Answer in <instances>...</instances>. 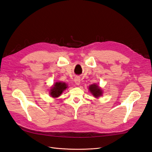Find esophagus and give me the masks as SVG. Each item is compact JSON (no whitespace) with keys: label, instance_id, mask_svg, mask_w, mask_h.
I'll use <instances>...</instances> for the list:
<instances>
[{"label":"esophagus","instance_id":"obj_1","mask_svg":"<svg viewBox=\"0 0 152 152\" xmlns=\"http://www.w3.org/2000/svg\"><path fill=\"white\" fill-rule=\"evenodd\" d=\"M74 81H75V84H77V85H79L80 83V78L78 77H77L75 78Z\"/></svg>","mask_w":152,"mask_h":152}]
</instances>
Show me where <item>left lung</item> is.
Here are the masks:
<instances>
[{
	"label": "left lung",
	"instance_id": "left-lung-1",
	"mask_svg": "<svg viewBox=\"0 0 152 152\" xmlns=\"http://www.w3.org/2000/svg\"><path fill=\"white\" fill-rule=\"evenodd\" d=\"M89 91L96 98H98L99 96L102 95V90L99 87V86L96 84H93L89 86Z\"/></svg>",
	"mask_w": 152,
	"mask_h": 152
}]
</instances>
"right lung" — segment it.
I'll list each match as a JSON object with an SVG mask.
<instances>
[{"instance_id": "add662e5", "label": "right lung", "mask_w": 152, "mask_h": 152, "mask_svg": "<svg viewBox=\"0 0 152 152\" xmlns=\"http://www.w3.org/2000/svg\"><path fill=\"white\" fill-rule=\"evenodd\" d=\"M67 86L65 82H56L50 89V95L52 97L57 98L60 96L63 91L66 89Z\"/></svg>"}]
</instances>
